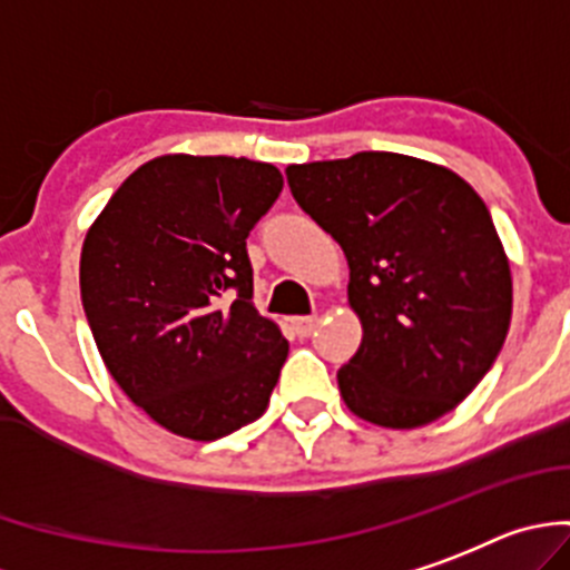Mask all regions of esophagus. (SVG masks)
<instances>
[{
    "instance_id": "esophagus-1",
    "label": "esophagus",
    "mask_w": 570,
    "mask_h": 570,
    "mask_svg": "<svg viewBox=\"0 0 570 570\" xmlns=\"http://www.w3.org/2000/svg\"><path fill=\"white\" fill-rule=\"evenodd\" d=\"M317 315H304V317H292V330H295L297 337H309L312 332L317 330Z\"/></svg>"
}]
</instances>
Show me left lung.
<instances>
[{
    "label": "left lung",
    "mask_w": 570,
    "mask_h": 570,
    "mask_svg": "<svg viewBox=\"0 0 570 570\" xmlns=\"http://www.w3.org/2000/svg\"><path fill=\"white\" fill-rule=\"evenodd\" d=\"M286 181L348 261L363 343L337 368L346 406L386 429L443 417L509 335L511 269L483 198L400 153L292 164Z\"/></svg>",
    "instance_id": "obj_1"
}]
</instances>
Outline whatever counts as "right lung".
<instances>
[{
  "instance_id": "obj_1",
  "label": "right lung",
  "mask_w": 570,
  "mask_h": 570,
  "mask_svg": "<svg viewBox=\"0 0 570 570\" xmlns=\"http://www.w3.org/2000/svg\"><path fill=\"white\" fill-rule=\"evenodd\" d=\"M273 164L161 156L121 184L81 249V304L112 381L167 432L218 440L264 414L289 343L253 304L247 238Z\"/></svg>"
}]
</instances>
